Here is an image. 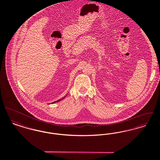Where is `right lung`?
<instances>
[{
	"mask_svg": "<svg viewBox=\"0 0 160 160\" xmlns=\"http://www.w3.org/2000/svg\"><path fill=\"white\" fill-rule=\"evenodd\" d=\"M66 96H67V95H66ZM66 96H64L63 98H62V99H59V100H58V101H55V102H52V103H56V102H59V101H61L62 99H63L64 98H66Z\"/></svg>",
	"mask_w": 160,
	"mask_h": 160,
	"instance_id": "add662e5",
	"label": "right lung"
}]
</instances>
